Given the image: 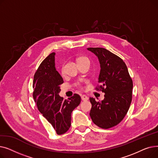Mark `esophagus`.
Masks as SVG:
<instances>
[{
	"instance_id": "34e87169",
	"label": "esophagus",
	"mask_w": 158,
	"mask_h": 158,
	"mask_svg": "<svg viewBox=\"0 0 158 158\" xmlns=\"http://www.w3.org/2000/svg\"><path fill=\"white\" fill-rule=\"evenodd\" d=\"M81 99L82 101H88V97L86 95H81Z\"/></svg>"
}]
</instances>
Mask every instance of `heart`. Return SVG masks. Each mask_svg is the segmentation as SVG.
<instances>
[{
    "label": "heart",
    "instance_id": "obj_1",
    "mask_svg": "<svg viewBox=\"0 0 158 158\" xmlns=\"http://www.w3.org/2000/svg\"><path fill=\"white\" fill-rule=\"evenodd\" d=\"M77 62H78V63H90L89 59L86 56H81V57H79L77 59ZM61 72H63V69H61ZM76 86L79 87V88H81V84L80 83V82H77V83L76 84Z\"/></svg>",
    "mask_w": 158,
    "mask_h": 158
}]
</instances>
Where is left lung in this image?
I'll return each mask as SVG.
<instances>
[{
  "label": "left lung",
  "instance_id": "left-lung-1",
  "mask_svg": "<svg viewBox=\"0 0 158 158\" xmlns=\"http://www.w3.org/2000/svg\"><path fill=\"white\" fill-rule=\"evenodd\" d=\"M101 64L96 90L105 93L104 99L97 102L89 98L92 104L89 115L93 122L102 129L118 124L126 115L132 101V81L126 63L120 57L101 47H89Z\"/></svg>",
  "mask_w": 158,
  "mask_h": 158
}]
</instances>
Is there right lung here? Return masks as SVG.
<instances>
[{
    "label": "right lung",
    "instance_id": "1",
    "mask_svg": "<svg viewBox=\"0 0 158 158\" xmlns=\"http://www.w3.org/2000/svg\"><path fill=\"white\" fill-rule=\"evenodd\" d=\"M55 52L50 54L36 71L32 96L39 111L51 124L57 135H63L71 126V113L81 102V97L74 94L68 100L59 95L63 79L55 68Z\"/></svg>",
    "mask_w": 158,
    "mask_h": 158
}]
</instances>
